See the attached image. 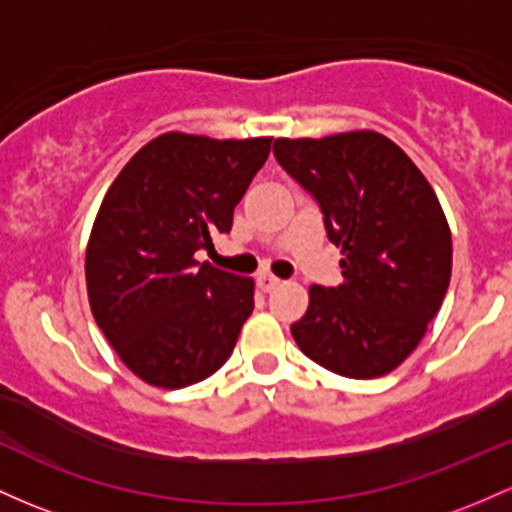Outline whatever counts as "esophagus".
Instances as JSON below:
<instances>
[{
  "label": "esophagus",
  "instance_id": "obj_1",
  "mask_svg": "<svg viewBox=\"0 0 512 512\" xmlns=\"http://www.w3.org/2000/svg\"><path fill=\"white\" fill-rule=\"evenodd\" d=\"M278 285H280V278L271 276V273H261V276H258V288H261L263 293H271V290L278 288Z\"/></svg>",
  "mask_w": 512,
  "mask_h": 512
}]
</instances>
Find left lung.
Instances as JSON below:
<instances>
[{
	"instance_id": "8db88e82",
	"label": "left lung",
	"mask_w": 512,
	"mask_h": 512,
	"mask_svg": "<svg viewBox=\"0 0 512 512\" xmlns=\"http://www.w3.org/2000/svg\"><path fill=\"white\" fill-rule=\"evenodd\" d=\"M278 163L320 202L344 283L312 285L290 327L302 354L346 378H378L417 349L452 278V232L420 168L371 129L276 139Z\"/></svg>"
}]
</instances>
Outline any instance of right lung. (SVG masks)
Here are the masks:
<instances>
[{
	"instance_id": "add662e5",
	"label": "right lung",
	"mask_w": 512,
	"mask_h": 512,
	"mask_svg": "<svg viewBox=\"0 0 512 512\" xmlns=\"http://www.w3.org/2000/svg\"><path fill=\"white\" fill-rule=\"evenodd\" d=\"M271 141L168 131L109 185L85 251L87 298L107 342L148 386H192L232 356L254 310V278L195 254L232 229Z\"/></svg>"
}]
</instances>
